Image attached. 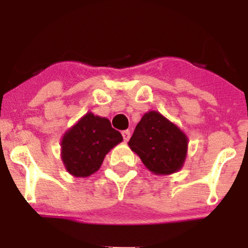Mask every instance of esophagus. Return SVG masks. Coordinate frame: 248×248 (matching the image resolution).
Returning <instances> with one entry per match:
<instances>
[{
	"mask_svg": "<svg viewBox=\"0 0 248 248\" xmlns=\"http://www.w3.org/2000/svg\"><path fill=\"white\" fill-rule=\"evenodd\" d=\"M122 137H124V141H128L129 138H131V132L127 129V131H124L122 132Z\"/></svg>",
	"mask_w": 248,
	"mask_h": 248,
	"instance_id": "esophagus-1",
	"label": "esophagus"
}]
</instances>
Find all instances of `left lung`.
<instances>
[{"instance_id":"8db88e82","label":"left lung","mask_w":248,"mask_h":248,"mask_svg":"<svg viewBox=\"0 0 248 248\" xmlns=\"http://www.w3.org/2000/svg\"><path fill=\"white\" fill-rule=\"evenodd\" d=\"M128 146L155 175H170L184 167L188 138L161 112L150 110L137 124Z\"/></svg>"}]
</instances>
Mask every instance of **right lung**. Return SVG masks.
Masks as SVG:
<instances>
[{
	"label": "right lung",
	"instance_id": "right-lung-1",
	"mask_svg": "<svg viewBox=\"0 0 248 248\" xmlns=\"http://www.w3.org/2000/svg\"><path fill=\"white\" fill-rule=\"evenodd\" d=\"M124 140L107 117L85 114L61 139V159L66 170L76 177L94 174L112 147Z\"/></svg>",
	"mask_w": 248,
	"mask_h": 248
}]
</instances>
